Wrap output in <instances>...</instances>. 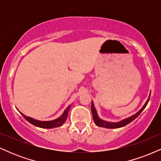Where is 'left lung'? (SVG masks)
I'll use <instances>...</instances> for the list:
<instances>
[{"label":"left lung","instance_id":"left-lung-1","mask_svg":"<svg viewBox=\"0 0 161 161\" xmlns=\"http://www.w3.org/2000/svg\"><path fill=\"white\" fill-rule=\"evenodd\" d=\"M150 96H151V93L150 95H149L148 98H147V101L145 102V104L143 105V107H142V108L140 109L137 113H136V114H135L134 115L129 116L128 118H125V119H123V120L121 121L116 122V123H114V122L105 121V120H103V119H101L98 116V115H97V110H96V109L95 108V105H94L93 101H92L91 108H92V116H93V119L94 121H95V123L97 125V126L104 127V128H108V129H117V128H121V127L125 126V125H126L127 124H129V123H130L132 121H133L134 119H136V118H137L138 116L140 115V114L143 111L144 109L146 108L147 103H148L149 99H150Z\"/></svg>","mask_w":161,"mask_h":161}]
</instances>
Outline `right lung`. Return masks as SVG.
<instances>
[{"label":"right lung","mask_w":161,"mask_h":161,"mask_svg":"<svg viewBox=\"0 0 161 161\" xmlns=\"http://www.w3.org/2000/svg\"><path fill=\"white\" fill-rule=\"evenodd\" d=\"M71 108V105H69L67 108H66V110H64V113L60 117L57 118V119H53V120H49V121H41L38 120V119H35L32 117H29V116H25V114H23V113L20 112L21 115L25 118L28 122H29L30 123H32V125H36V126L40 127V128H45V129H52V128H56V127L61 126V125L65 123L66 118L68 116V112H69V109Z\"/></svg>","instance_id":"1"}]
</instances>
